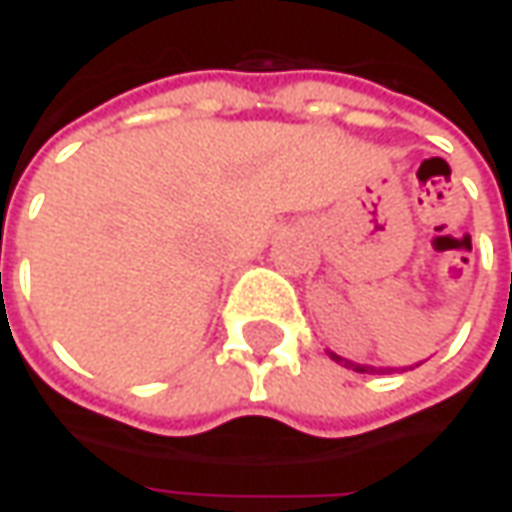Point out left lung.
Listing matches in <instances>:
<instances>
[{
    "instance_id": "left-lung-1",
    "label": "left lung",
    "mask_w": 512,
    "mask_h": 512,
    "mask_svg": "<svg viewBox=\"0 0 512 512\" xmlns=\"http://www.w3.org/2000/svg\"><path fill=\"white\" fill-rule=\"evenodd\" d=\"M330 359H333V362L344 364V367H350V370H356V373H376V367H367V364H356V362H347V359H342V356H336V353H330ZM379 373H384V370H379Z\"/></svg>"
}]
</instances>
